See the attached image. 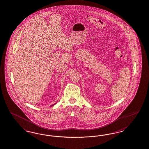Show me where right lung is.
Wrapping results in <instances>:
<instances>
[{"instance_id":"obj_1","label":"right lung","mask_w":149,"mask_h":149,"mask_svg":"<svg viewBox=\"0 0 149 149\" xmlns=\"http://www.w3.org/2000/svg\"><path fill=\"white\" fill-rule=\"evenodd\" d=\"M56 103H55V104H54V105H51V107H52V106H53V105H55V104H56Z\"/></svg>"}]
</instances>
